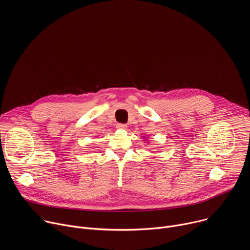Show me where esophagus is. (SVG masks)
Segmentation results:
<instances>
[{
    "instance_id": "34e87169",
    "label": "esophagus",
    "mask_w": 250,
    "mask_h": 250,
    "mask_svg": "<svg viewBox=\"0 0 250 250\" xmlns=\"http://www.w3.org/2000/svg\"><path fill=\"white\" fill-rule=\"evenodd\" d=\"M126 125H125V124H118L117 125V128H119V129H126Z\"/></svg>"
}]
</instances>
